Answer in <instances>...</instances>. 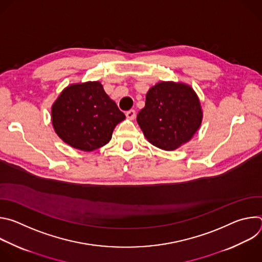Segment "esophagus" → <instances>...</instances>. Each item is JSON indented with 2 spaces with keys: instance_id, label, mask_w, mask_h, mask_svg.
I'll use <instances>...</instances> for the list:
<instances>
[{
  "instance_id": "34e87169",
  "label": "esophagus",
  "mask_w": 262,
  "mask_h": 262,
  "mask_svg": "<svg viewBox=\"0 0 262 262\" xmlns=\"http://www.w3.org/2000/svg\"><path fill=\"white\" fill-rule=\"evenodd\" d=\"M125 115H126V117L128 119H135V117H136V111L135 110H129V111L126 112Z\"/></svg>"
}]
</instances>
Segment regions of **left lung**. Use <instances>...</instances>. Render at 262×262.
<instances>
[{
  "label": "left lung",
  "instance_id": "left-lung-1",
  "mask_svg": "<svg viewBox=\"0 0 262 262\" xmlns=\"http://www.w3.org/2000/svg\"><path fill=\"white\" fill-rule=\"evenodd\" d=\"M137 121L151 144L164 150H175L198 130L202 111L190 86L162 82L147 92Z\"/></svg>",
  "mask_w": 262,
  "mask_h": 262
}]
</instances>
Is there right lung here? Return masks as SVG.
<instances>
[{
  "instance_id": "1",
  "label": "right lung",
  "mask_w": 262,
  "mask_h": 262,
  "mask_svg": "<svg viewBox=\"0 0 262 262\" xmlns=\"http://www.w3.org/2000/svg\"><path fill=\"white\" fill-rule=\"evenodd\" d=\"M124 118L99 82L67 87L52 107L57 135L71 147L84 151L105 145L115 126Z\"/></svg>"
}]
</instances>
